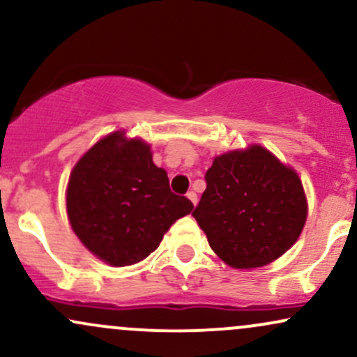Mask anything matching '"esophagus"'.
<instances>
[{"label":"esophagus","instance_id":"esophagus-1","mask_svg":"<svg viewBox=\"0 0 357 357\" xmlns=\"http://www.w3.org/2000/svg\"><path fill=\"white\" fill-rule=\"evenodd\" d=\"M186 196H188V199H190V202L196 206V203H198V195H196L195 191H188Z\"/></svg>","mask_w":357,"mask_h":357}]
</instances>
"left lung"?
<instances>
[{
  "label": "left lung",
  "instance_id": "8db88e82",
  "mask_svg": "<svg viewBox=\"0 0 357 357\" xmlns=\"http://www.w3.org/2000/svg\"><path fill=\"white\" fill-rule=\"evenodd\" d=\"M204 179L192 216L225 264L264 267L296 243L307 220L304 188L265 147L218 155Z\"/></svg>",
  "mask_w": 357,
  "mask_h": 357
}]
</instances>
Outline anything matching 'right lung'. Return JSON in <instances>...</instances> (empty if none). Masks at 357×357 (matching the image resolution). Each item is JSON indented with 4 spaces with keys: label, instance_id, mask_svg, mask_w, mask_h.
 I'll return each instance as SVG.
<instances>
[{
    "label": "right lung",
    "instance_id": "right-lung-1",
    "mask_svg": "<svg viewBox=\"0 0 357 357\" xmlns=\"http://www.w3.org/2000/svg\"><path fill=\"white\" fill-rule=\"evenodd\" d=\"M192 203L169 190L166 171L149 144L109 134L80 158L67 188L72 230L90 252L114 267L137 264L154 252Z\"/></svg>",
    "mask_w": 357,
    "mask_h": 357
}]
</instances>
